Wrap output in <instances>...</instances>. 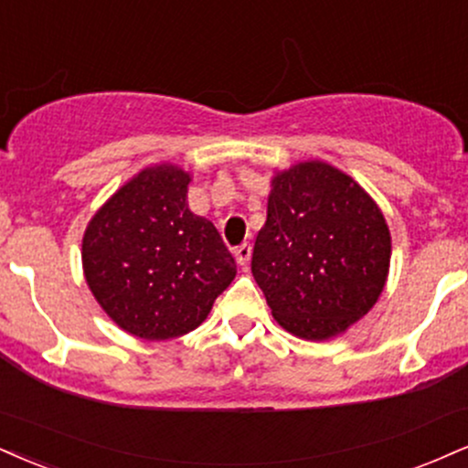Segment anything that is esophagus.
<instances>
[{"instance_id": "34e87169", "label": "esophagus", "mask_w": 468, "mask_h": 468, "mask_svg": "<svg viewBox=\"0 0 468 468\" xmlns=\"http://www.w3.org/2000/svg\"><path fill=\"white\" fill-rule=\"evenodd\" d=\"M250 255H252L250 244H241V246H238V249H235V259H238V263L241 268H249Z\"/></svg>"}]
</instances>
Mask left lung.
<instances>
[{"label": "left lung", "instance_id": "8db88e82", "mask_svg": "<svg viewBox=\"0 0 468 468\" xmlns=\"http://www.w3.org/2000/svg\"><path fill=\"white\" fill-rule=\"evenodd\" d=\"M390 255L384 213L356 178L318 159L274 170L250 268L288 334H346L379 301Z\"/></svg>", "mask_w": 468, "mask_h": 468}]
</instances>
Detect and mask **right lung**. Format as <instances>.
<instances>
[{"instance_id":"add662e5","label":"right lung","mask_w":468,"mask_h":468,"mask_svg":"<svg viewBox=\"0 0 468 468\" xmlns=\"http://www.w3.org/2000/svg\"><path fill=\"white\" fill-rule=\"evenodd\" d=\"M189 183L174 163L144 167L84 229L89 290L112 323L142 340L194 331L238 274L213 222L189 209Z\"/></svg>"}]
</instances>
